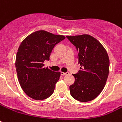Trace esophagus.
<instances>
[{"mask_svg": "<svg viewBox=\"0 0 122 122\" xmlns=\"http://www.w3.org/2000/svg\"><path fill=\"white\" fill-rule=\"evenodd\" d=\"M68 73H65V72H61V75H63V76H65V75H68Z\"/></svg>", "mask_w": 122, "mask_h": 122, "instance_id": "1", "label": "esophagus"}]
</instances>
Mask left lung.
<instances>
[{
	"label": "left lung",
	"instance_id": "8db88e82",
	"mask_svg": "<svg viewBox=\"0 0 122 122\" xmlns=\"http://www.w3.org/2000/svg\"><path fill=\"white\" fill-rule=\"evenodd\" d=\"M78 50L80 70L73 74L74 83L70 86L71 96L80 102L94 99L100 94L107 81L110 59L102 45L94 37L83 34L66 36Z\"/></svg>",
	"mask_w": 122,
	"mask_h": 122
}]
</instances>
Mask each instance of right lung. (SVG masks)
<instances>
[{"instance_id": "add662e5", "label": "right lung", "mask_w": 122, "mask_h": 122, "mask_svg": "<svg viewBox=\"0 0 122 122\" xmlns=\"http://www.w3.org/2000/svg\"><path fill=\"white\" fill-rule=\"evenodd\" d=\"M65 39L45 30L31 33L22 41L16 54L18 81L26 94L35 100H44L54 92L61 72L44 67L54 47Z\"/></svg>"}]
</instances>
